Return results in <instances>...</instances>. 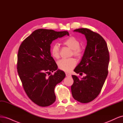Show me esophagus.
I'll return each instance as SVG.
<instances>
[{"label": "esophagus", "instance_id": "esophagus-1", "mask_svg": "<svg viewBox=\"0 0 123 123\" xmlns=\"http://www.w3.org/2000/svg\"><path fill=\"white\" fill-rule=\"evenodd\" d=\"M66 76H71V74H69V73H66Z\"/></svg>", "mask_w": 123, "mask_h": 123}]
</instances>
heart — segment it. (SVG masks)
Here are the masks:
<instances>
[{
  "mask_svg": "<svg viewBox=\"0 0 123 123\" xmlns=\"http://www.w3.org/2000/svg\"><path fill=\"white\" fill-rule=\"evenodd\" d=\"M64 45L68 47L72 50V54L77 58H80L83 55V50L80 47V42L74 36H71L63 42ZM51 54L52 56L55 59L59 57V46L57 43H54L51 47ZM75 58H70L62 59L57 62V66L59 69L66 72L71 71L76 65Z\"/></svg>",
  "mask_w": 123,
  "mask_h": 123,
  "instance_id": "b5f03b06",
  "label": "heart"
}]
</instances>
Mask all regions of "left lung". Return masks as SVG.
Wrapping results in <instances>:
<instances>
[{"instance_id": "8db88e82", "label": "left lung", "mask_w": 123, "mask_h": 123, "mask_svg": "<svg viewBox=\"0 0 123 123\" xmlns=\"http://www.w3.org/2000/svg\"><path fill=\"white\" fill-rule=\"evenodd\" d=\"M74 31L84 34L87 41L83 57L74 71L86 75L81 79L72 75V94L77 101L87 103L97 97L105 83L108 73L109 51L106 41L98 33L87 28Z\"/></svg>"}]
</instances>
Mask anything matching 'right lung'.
<instances>
[{"instance_id":"obj_1","label":"right lung","mask_w":123,"mask_h":123,"mask_svg":"<svg viewBox=\"0 0 123 123\" xmlns=\"http://www.w3.org/2000/svg\"><path fill=\"white\" fill-rule=\"evenodd\" d=\"M66 35L69 36L68 32L36 30L23 41L18 50V75L26 94L39 106H49L54 103V88L66 76L64 71L57 69L51 56L50 44ZM55 70L53 75L48 76Z\"/></svg>"}]
</instances>
